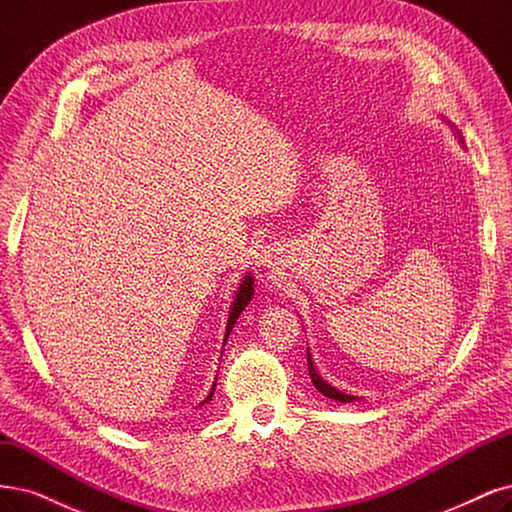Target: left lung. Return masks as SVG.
I'll return each mask as SVG.
<instances>
[{"label":"left lung","instance_id":"obj_1","mask_svg":"<svg viewBox=\"0 0 512 512\" xmlns=\"http://www.w3.org/2000/svg\"><path fill=\"white\" fill-rule=\"evenodd\" d=\"M307 362H309V377H311V383H313V385L317 387V390H320L324 396H328V398H332V400H339V402H351V400H356L354 396H347V394H343V392H339V390H334V387H330L320 375H317L309 354H307Z\"/></svg>","mask_w":512,"mask_h":512}]
</instances>
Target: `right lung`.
Instances as JSON below:
<instances>
[{
    "mask_svg": "<svg viewBox=\"0 0 512 512\" xmlns=\"http://www.w3.org/2000/svg\"><path fill=\"white\" fill-rule=\"evenodd\" d=\"M252 294H254V281H252V277L248 275L245 277L241 284H239V290H237V296H235V303H233V307H231V315H228V324H226V334H224V343L228 341V334H231V330H233V326H235V322H237V317L241 315V311L248 307V303L252 301ZM214 392H216V385L211 387V392H209V396L201 402V404H205V402H209L211 400V396H214Z\"/></svg>",
    "mask_w": 512,
    "mask_h": 512,
    "instance_id": "right-lung-1",
    "label": "right lung"
}]
</instances>
